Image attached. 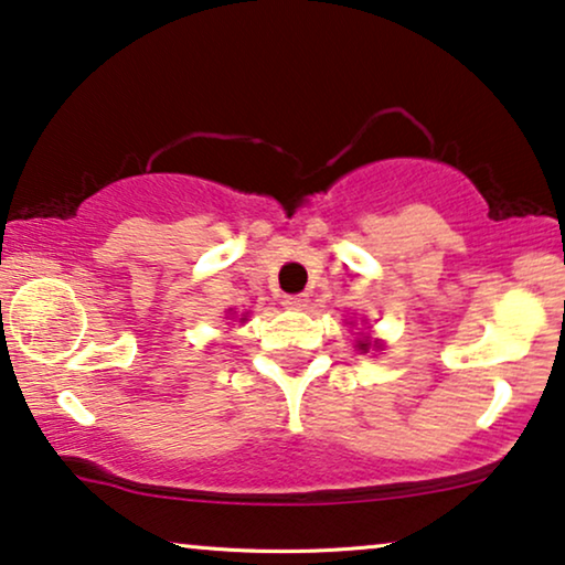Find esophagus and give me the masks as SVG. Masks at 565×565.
<instances>
[{
  "mask_svg": "<svg viewBox=\"0 0 565 565\" xmlns=\"http://www.w3.org/2000/svg\"><path fill=\"white\" fill-rule=\"evenodd\" d=\"M284 305L291 307V310H302V307H307V295H291V297H284Z\"/></svg>",
  "mask_w": 565,
  "mask_h": 565,
  "instance_id": "obj_1",
  "label": "esophagus"
}]
</instances>
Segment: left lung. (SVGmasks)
<instances>
[{
	"label": "left lung",
	"mask_w": 565,
	"mask_h": 565,
	"mask_svg": "<svg viewBox=\"0 0 565 565\" xmlns=\"http://www.w3.org/2000/svg\"><path fill=\"white\" fill-rule=\"evenodd\" d=\"M359 349L361 351H370V341H359Z\"/></svg>",
	"instance_id": "left-lung-1"
}]
</instances>
